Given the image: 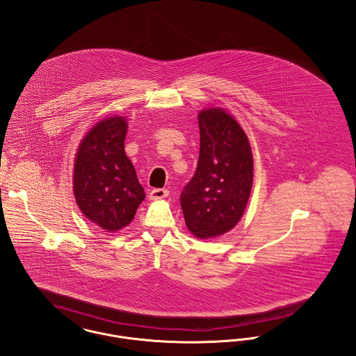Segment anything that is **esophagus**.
Returning <instances> with one entry per match:
<instances>
[{"instance_id":"esophagus-1","label":"esophagus","mask_w":356,"mask_h":356,"mask_svg":"<svg viewBox=\"0 0 356 356\" xmlns=\"http://www.w3.org/2000/svg\"><path fill=\"white\" fill-rule=\"evenodd\" d=\"M169 195V191L167 188H154L150 191L149 199L150 200H157V199H164Z\"/></svg>"}]
</instances>
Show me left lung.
Here are the masks:
<instances>
[{
    "label": "left lung",
    "mask_w": 356,
    "mask_h": 356,
    "mask_svg": "<svg viewBox=\"0 0 356 356\" xmlns=\"http://www.w3.org/2000/svg\"><path fill=\"white\" fill-rule=\"evenodd\" d=\"M200 152L180 195L186 225L200 238L223 235L243 215L252 184V154L239 124L222 108L199 114Z\"/></svg>",
    "instance_id": "8db88e82"
}]
</instances>
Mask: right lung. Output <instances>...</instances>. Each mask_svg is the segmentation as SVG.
Returning <instances> with one entry per match:
<instances>
[{"label":"right lung","instance_id":"1","mask_svg":"<svg viewBox=\"0 0 356 356\" xmlns=\"http://www.w3.org/2000/svg\"><path fill=\"white\" fill-rule=\"evenodd\" d=\"M126 121L111 117L91 129L78 149L74 193L81 211L107 232L127 226L145 192L125 154Z\"/></svg>","mask_w":356,"mask_h":356}]
</instances>
